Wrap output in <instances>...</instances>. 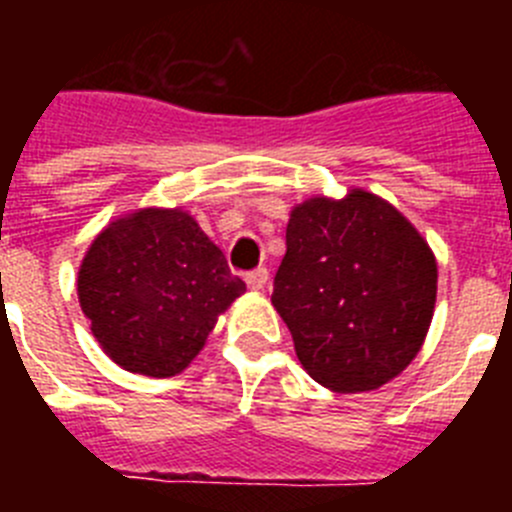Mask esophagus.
<instances>
[{"mask_svg": "<svg viewBox=\"0 0 512 512\" xmlns=\"http://www.w3.org/2000/svg\"><path fill=\"white\" fill-rule=\"evenodd\" d=\"M266 282H269V271H266L264 266H259V269H253L246 274V284L251 289H264Z\"/></svg>", "mask_w": 512, "mask_h": 512, "instance_id": "esophagus-1", "label": "esophagus"}]
</instances>
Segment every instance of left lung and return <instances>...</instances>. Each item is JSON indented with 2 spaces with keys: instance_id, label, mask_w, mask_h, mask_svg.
Listing matches in <instances>:
<instances>
[{
  "instance_id": "obj_1",
  "label": "left lung",
  "mask_w": 512,
  "mask_h": 512,
  "mask_svg": "<svg viewBox=\"0 0 512 512\" xmlns=\"http://www.w3.org/2000/svg\"><path fill=\"white\" fill-rule=\"evenodd\" d=\"M438 269L428 243L392 205L354 189L302 202L271 302L300 364L336 392L377 390L423 346Z\"/></svg>"
}]
</instances>
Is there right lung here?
Here are the masks:
<instances>
[{
    "instance_id": "right-lung-1",
    "label": "right lung",
    "mask_w": 512,
    "mask_h": 512,
    "mask_svg": "<svg viewBox=\"0 0 512 512\" xmlns=\"http://www.w3.org/2000/svg\"><path fill=\"white\" fill-rule=\"evenodd\" d=\"M246 284L182 210H140L94 238L79 269V302L115 364L174 377L200 354L217 315Z\"/></svg>"
}]
</instances>
